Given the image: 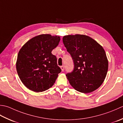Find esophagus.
I'll return each mask as SVG.
<instances>
[{
    "instance_id": "obj_1",
    "label": "esophagus",
    "mask_w": 123,
    "mask_h": 123,
    "mask_svg": "<svg viewBox=\"0 0 123 123\" xmlns=\"http://www.w3.org/2000/svg\"><path fill=\"white\" fill-rule=\"evenodd\" d=\"M61 68L62 71H64V68H65L64 66H61Z\"/></svg>"
}]
</instances>
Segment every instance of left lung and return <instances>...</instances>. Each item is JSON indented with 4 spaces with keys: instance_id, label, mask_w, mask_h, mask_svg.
Returning a JSON list of instances; mask_svg holds the SVG:
<instances>
[{
    "instance_id": "1",
    "label": "left lung",
    "mask_w": 123,
    "mask_h": 123,
    "mask_svg": "<svg viewBox=\"0 0 123 123\" xmlns=\"http://www.w3.org/2000/svg\"><path fill=\"white\" fill-rule=\"evenodd\" d=\"M62 41L74 63L73 71L66 75L70 84L85 93L97 89L103 83L108 68L103 48L85 35L64 36Z\"/></svg>"
}]
</instances>
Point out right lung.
Here are the masks:
<instances>
[{"label":"right lung","mask_w":123,"mask_h":123,"mask_svg":"<svg viewBox=\"0 0 123 123\" xmlns=\"http://www.w3.org/2000/svg\"><path fill=\"white\" fill-rule=\"evenodd\" d=\"M59 41V37L41 34L30 39L20 49L16 70L20 80L29 89L42 92L55 83L62 69L51 51Z\"/></svg>","instance_id":"obj_1"}]
</instances>
